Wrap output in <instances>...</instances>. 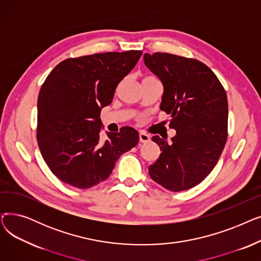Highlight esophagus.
<instances>
[{
	"mask_svg": "<svg viewBox=\"0 0 261 261\" xmlns=\"http://www.w3.org/2000/svg\"><path fill=\"white\" fill-rule=\"evenodd\" d=\"M140 142L141 143H148L150 142V136L146 133H140Z\"/></svg>",
	"mask_w": 261,
	"mask_h": 261,
	"instance_id": "esophagus-1",
	"label": "esophagus"
}]
</instances>
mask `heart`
<instances>
[{
	"label": "heart",
	"instance_id": "1",
	"mask_svg": "<svg viewBox=\"0 0 261 261\" xmlns=\"http://www.w3.org/2000/svg\"><path fill=\"white\" fill-rule=\"evenodd\" d=\"M149 77H152V76H149Z\"/></svg>",
	"mask_w": 261,
	"mask_h": 261
}]
</instances>
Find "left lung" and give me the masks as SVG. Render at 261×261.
Listing matches in <instances>:
<instances>
[{
	"label": "left lung",
	"mask_w": 261,
	"mask_h": 261,
	"mask_svg": "<svg viewBox=\"0 0 261 261\" xmlns=\"http://www.w3.org/2000/svg\"><path fill=\"white\" fill-rule=\"evenodd\" d=\"M146 66L162 81L161 110L176 131L171 143L155 135L161 154L149 166L151 179L171 191L195 187L216 166L227 140L226 93L203 62L168 53L145 54Z\"/></svg>",
	"instance_id": "1"
}]
</instances>
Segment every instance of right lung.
Wrapping results in <instances>:
<instances>
[{
  "label": "right lung",
  "mask_w": 261,
  "mask_h": 261,
  "mask_svg": "<svg viewBox=\"0 0 261 261\" xmlns=\"http://www.w3.org/2000/svg\"><path fill=\"white\" fill-rule=\"evenodd\" d=\"M142 50L109 51L60 62L38 97L37 141L43 160L60 181L79 189L112 173L118 158L139 143V132L122 127L99 142L101 109L141 58Z\"/></svg>",
  "instance_id": "right-lung-1"
}]
</instances>
